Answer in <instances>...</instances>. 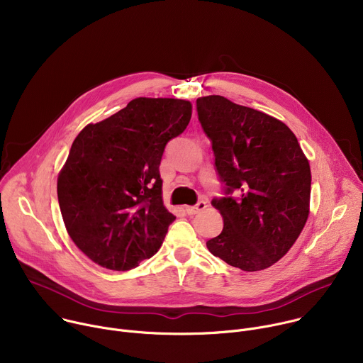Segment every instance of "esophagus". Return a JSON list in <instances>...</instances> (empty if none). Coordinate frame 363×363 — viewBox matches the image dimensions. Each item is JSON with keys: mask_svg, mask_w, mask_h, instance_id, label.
Listing matches in <instances>:
<instances>
[{"mask_svg": "<svg viewBox=\"0 0 363 363\" xmlns=\"http://www.w3.org/2000/svg\"><path fill=\"white\" fill-rule=\"evenodd\" d=\"M206 201H199L196 205H194V206H186L185 208V211H186V214L188 216H195V214H198V213H201V211H203L205 208H206Z\"/></svg>", "mask_w": 363, "mask_h": 363, "instance_id": "obj_1", "label": "esophagus"}]
</instances>
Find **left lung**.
Instances as JSON below:
<instances>
[{
  "label": "left lung",
  "instance_id": "8db88e82",
  "mask_svg": "<svg viewBox=\"0 0 363 363\" xmlns=\"http://www.w3.org/2000/svg\"><path fill=\"white\" fill-rule=\"evenodd\" d=\"M196 112L225 194L211 201L224 228L206 247L233 267L264 270L291 248L307 221L308 161L294 133L263 112L216 94L196 99Z\"/></svg>",
  "mask_w": 363,
  "mask_h": 363
}]
</instances>
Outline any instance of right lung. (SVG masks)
I'll return each mask as SVG.
<instances>
[{"label":"right lung","instance_id":"add662e5","mask_svg":"<svg viewBox=\"0 0 363 363\" xmlns=\"http://www.w3.org/2000/svg\"><path fill=\"white\" fill-rule=\"evenodd\" d=\"M191 115L188 100L138 97L74 139L59 205L70 238L96 264L130 270L162 245L175 217L164 206L160 165Z\"/></svg>","mask_w":363,"mask_h":363}]
</instances>
